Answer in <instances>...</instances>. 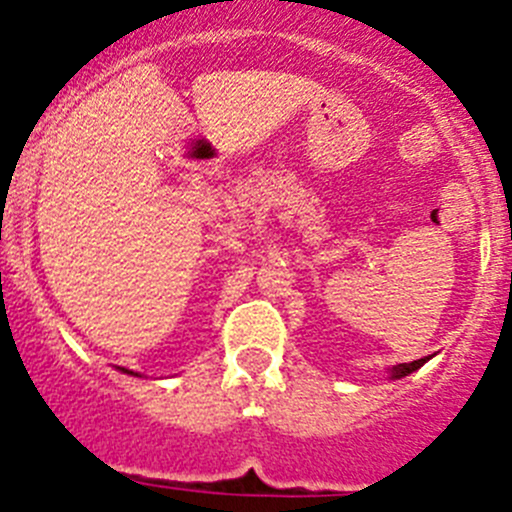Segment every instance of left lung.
<instances>
[{
  "label": "left lung",
  "mask_w": 512,
  "mask_h": 512,
  "mask_svg": "<svg viewBox=\"0 0 512 512\" xmlns=\"http://www.w3.org/2000/svg\"><path fill=\"white\" fill-rule=\"evenodd\" d=\"M425 362H427V359H417V362H410V364H397V367H392V377L394 379L407 377V374H412L415 369H420Z\"/></svg>",
  "instance_id": "left-lung-1"
}]
</instances>
